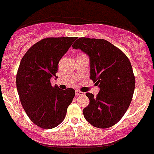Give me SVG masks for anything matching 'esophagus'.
<instances>
[{
    "instance_id": "obj_1",
    "label": "esophagus",
    "mask_w": 154,
    "mask_h": 154,
    "mask_svg": "<svg viewBox=\"0 0 154 154\" xmlns=\"http://www.w3.org/2000/svg\"><path fill=\"white\" fill-rule=\"evenodd\" d=\"M75 95L77 96V97H79V96H83V95H84V93L80 91V90H76Z\"/></svg>"
}]
</instances>
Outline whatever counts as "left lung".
Here are the masks:
<instances>
[{"label":"left lung","mask_w":154,"mask_h":154,"mask_svg":"<svg viewBox=\"0 0 154 154\" xmlns=\"http://www.w3.org/2000/svg\"><path fill=\"white\" fill-rule=\"evenodd\" d=\"M72 47L88 54L90 79L100 89L97 97L86 93L90 103L83 111L84 118L98 128L112 127L126 112L134 91L135 77L128 57L102 38L81 37Z\"/></svg>","instance_id":"obj_1"}]
</instances>
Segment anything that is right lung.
I'll list each match as a JSON object with an SVG mask.
<instances>
[{
  "label": "right lung",
  "instance_id": "add662e5",
  "mask_svg": "<svg viewBox=\"0 0 154 154\" xmlns=\"http://www.w3.org/2000/svg\"><path fill=\"white\" fill-rule=\"evenodd\" d=\"M77 37H51L40 40L26 52L17 74L20 100L30 120L44 129L61 124L67 107L72 103L75 90L52 87L58 63Z\"/></svg>",
  "mask_w": 154,
  "mask_h": 154
}]
</instances>
